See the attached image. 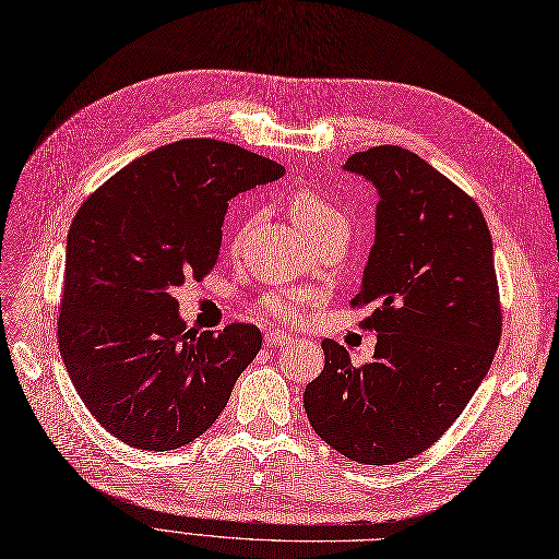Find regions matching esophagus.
Returning <instances> with one entry per match:
<instances>
[{"label":"esophagus","instance_id":"34e87169","mask_svg":"<svg viewBox=\"0 0 559 559\" xmlns=\"http://www.w3.org/2000/svg\"><path fill=\"white\" fill-rule=\"evenodd\" d=\"M295 338L290 334H283V332H266L264 334V345L266 347H278V345H290Z\"/></svg>","mask_w":559,"mask_h":559}]
</instances>
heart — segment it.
I'll return each mask as SVG.
<instances>
[{"label":"heart","instance_id":"heart-1","mask_svg":"<svg viewBox=\"0 0 559 559\" xmlns=\"http://www.w3.org/2000/svg\"><path fill=\"white\" fill-rule=\"evenodd\" d=\"M290 214L306 237H313L332 225L347 227V218L338 210V204L316 189H306V186L290 195ZM262 306L269 316L278 320H297L301 316L299 299L293 295H272L264 299Z\"/></svg>","mask_w":559,"mask_h":559}]
</instances>
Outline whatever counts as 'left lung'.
I'll use <instances>...</instances> for the list:
<instances>
[{
	"instance_id": "left-lung-1",
	"label": "left lung",
	"mask_w": 559,
	"mask_h": 559,
	"mask_svg": "<svg viewBox=\"0 0 559 559\" xmlns=\"http://www.w3.org/2000/svg\"><path fill=\"white\" fill-rule=\"evenodd\" d=\"M376 186V241L353 306L378 334L373 361L322 341L324 370L304 391L318 436L345 459L394 465L436 444L461 417L502 334L486 218L465 191L396 144L349 156Z\"/></svg>"
}]
</instances>
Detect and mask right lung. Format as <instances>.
Listing matches in <instances>:
<instances>
[{
  "label": "right lung",
  "mask_w": 559,
  "mask_h": 559,
  "mask_svg": "<svg viewBox=\"0 0 559 559\" xmlns=\"http://www.w3.org/2000/svg\"><path fill=\"white\" fill-rule=\"evenodd\" d=\"M283 175L237 144L189 138L131 160L78 210L59 349L82 403L123 444L170 451L200 438L260 353L253 324L186 329L173 293L214 269L227 200Z\"/></svg>",
  "instance_id": "right-lung-1"
}]
</instances>
